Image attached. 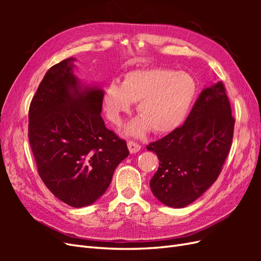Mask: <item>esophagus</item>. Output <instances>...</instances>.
<instances>
[{
  "instance_id": "esophagus-1",
  "label": "esophagus",
  "mask_w": 261,
  "mask_h": 261,
  "mask_svg": "<svg viewBox=\"0 0 261 261\" xmlns=\"http://www.w3.org/2000/svg\"><path fill=\"white\" fill-rule=\"evenodd\" d=\"M127 147L130 153H136L140 150V146L137 143H135V141H128Z\"/></svg>"
}]
</instances>
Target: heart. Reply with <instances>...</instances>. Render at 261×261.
<instances>
[{
  "mask_svg": "<svg viewBox=\"0 0 261 261\" xmlns=\"http://www.w3.org/2000/svg\"><path fill=\"white\" fill-rule=\"evenodd\" d=\"M196 83L186 73L167 68L133 70L125 75L122 84H110L105 92L103 103L109 120L114 124L122 121L124 113L137 103L138 117L125 127L129 136L143 137L150 130L168 134L184 121L196 96Z\"/></svg>",
  "mask_w": 261,
  "mask_h": 261,
  "instance_id": "b5f03b06",
  "label": "heart"
}]
</instances>
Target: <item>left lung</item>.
<instances>
[{"instance_id": "1", "label": "left lung", "mask_w": 261, "mask_h": 261, "mask_svg": "<svg viewBox=\"0 0 261 261\" xmlns=\"http://www.w3.org/2000/svg\"><path fill=\"white\" fill-rule=\"evenodd\" d=\"M235 121L223 84L202 89L183 126L149 144L159 168L150 180L155 198L172 208H184L218 178L230 152Z\"/></svg>"}]
</instances>
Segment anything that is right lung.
Segmentation results:
<instances>
[{"label": "right lung", "instance_id": "add662e5", "mask_svg": "<svg viewBox=\"0 0 261 261\" xmlns=\"http://www.w3.org/2000/svg\"><path fill=\"white\" fill-rule=\"evenodd\" d=\"M74 58L45 73L29 108L28 136L39 175L50 192L74 208L96 202L129 152L101 117L105 91L84 85Z\"/></svg>", "mask_w": 261, "mask_h": 261}]
</instances>
